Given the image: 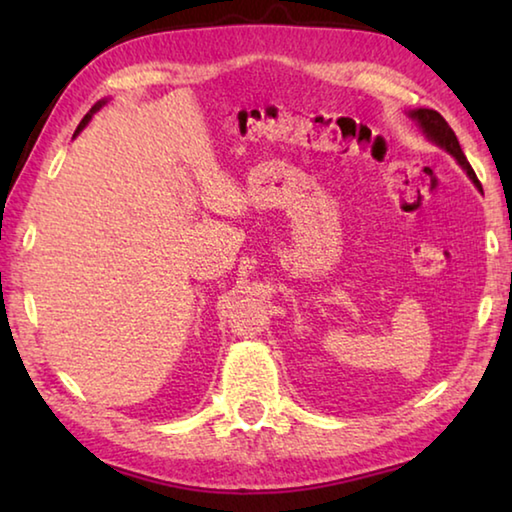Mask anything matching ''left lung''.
Returning a JSON list of instances; mask_svg holds the SVG:
<instances>
[{
  "mask_svg": "<svg viewBox=\"0 0 512 512\" xmlns=\"http://www.w3.org/2000/svg\"><path fill=\"white\" fill-rule=\"evenodd\" d=\"M409 117L413 121H418V126L422 128V133L427 135L429 142L440 146V149H445L449 155H454L456 162L461 164L463 171L467 173V176H470L472 183L481 189L479 178H476V173L470 167V162H467L461 144H458L454 131L449 128V124L443 119V115H440V112H436V110H429V108H418V110H411Z\"/></svg>",
  "mask_w": 512,
  "mask_h": 512,
  "instance_id": "1",
  "label": "left lung"
}]
</instances>
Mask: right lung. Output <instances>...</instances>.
I'll return each mask as SVG.
<instances>
[{
	"label": "right lung",
	"instance_id": "1",
	"mask_svg": "<svg viewBox=\"0 0 512 512\" xmlns=\"http://www.w3.org/2000/svg\"><path fill=\"white\" fill-rule=\"evenodd\" d=\"M103 103H106V101H99V103H94V106H92V110L88 112V115H85V117H83V121H81V124H79V128H76V133H74V135H79V133L83 131V128H85V126H88V121L92 119V115H94V112H97V110H99V108L103 106Z\"/></svg>",
	"mask_w": 512,
	"mask_h": 512
}]
</instances>
